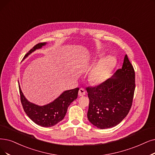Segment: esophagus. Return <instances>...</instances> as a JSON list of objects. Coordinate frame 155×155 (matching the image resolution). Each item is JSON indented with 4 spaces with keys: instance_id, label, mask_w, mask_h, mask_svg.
I'll list each match as a JSON object with an SVG mask.
<instances>
[{
    "instance_id": "esophagus-1",
    "label": "esophagus",
    "mask_w": 155,
    "mask_h": 155,
    "mask_svg": "<svg viewBox=\"0 0 155 155\" xmlns=\"http://www.w3.org/2000/svg\"><path fill=\"white\" fill-rule=\"evenodd\" d=\"M86 94V91L84 90V88H80L79 90V92H78V95L79 96H83Z\"/></svg>"
}]
</instances>
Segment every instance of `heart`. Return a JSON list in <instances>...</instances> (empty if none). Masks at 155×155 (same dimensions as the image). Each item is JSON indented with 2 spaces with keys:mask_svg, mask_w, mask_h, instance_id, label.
<instances>
[{
  "mask_svg": "<svg viewBox=\"0 0 155 155\" xmlns=\"http://www.w3.org/2000/svg\"><path fill=\"white\" fill-rule=\"evenodd\" d=\"M102 54H98L97 57H101ZM97 59L94 60L95 64ZM116 64L115 58L111 56H107L102 58L96 65L90 74L89 79L91 83L94 84H101L105 82L109 77L110 74Z\"/></svg>",
  "mask_w": 155,
  "mask_h": 155,
  "instance_id": "1",
  "label": "heart"
}]
</instances>
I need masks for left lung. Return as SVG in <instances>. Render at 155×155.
Listing matches in <instances>:
<instances>
[{
	"label": "left lung",
	"instance_id": "1",
	"mask_svg": "<svg viewBox=\"0 0 155 155\" xmlns=\"http://www.w3.org/2000/svg\"><path fill=\"white\" fill-rule=\"evenodd\" d=\"M135 88V71L126 54L122 68L113 78L86 88L90 100L88 119L96 127H114L125 118L132 107Z\"/></svg>",
	"mask_w": 155,
	"mask_h": 155
}]
</instances>
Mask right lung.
Segmentation results:
<instances>
[{"label":"right lung","mask_w":155,"mask_h":155,"mask_svg":"<svg viewBox=\"0 0 155 155\" xmlns=\"http://www.w3.org/2000/svg\"><path fill=\"white\" fill-rule=\"evenodd\" d=\"M46 44V42L37 44L25 55L23 59L35 49L41 48ZM79 89V88H76L65 91L53 102L45 106H39L28 102L19 86L20 100L24 111L35 123L44 127H53L64 119L68 107L77 98Z\"/></svg>","instance_id":"right-lung-1"}]
</instances>
